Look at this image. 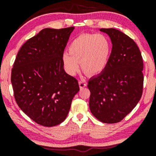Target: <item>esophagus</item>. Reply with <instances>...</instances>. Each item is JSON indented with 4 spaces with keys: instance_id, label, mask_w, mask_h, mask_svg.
Masks as SVG:
<instances>
[{
    "instance_id": "obj_1",
    "label": "esophagus",
    "mask_w": 156,
    "mask_h": 156,
    "mask_svg": "<svg viewBox=\"0 0 156 156\" xmlns=\"http://www.w3.org/2000/svg\"><path fill=\"white\" fill-rule=\"evenodd\" d=\"M78 83H79V87H80V89H83L85 87H87V83H86V81L84 80H79Z\"/></svg>"
}]
</instances>
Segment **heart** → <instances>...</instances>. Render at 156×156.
I'll use <instances>...</instances> for the list:
<instances>
[{"label":"heart","instance_id":"b5f03b06","mask_svg":"<svg viewBox=\"0 0 156 156\" xmlns=\"http://www.w3.org/2000/svg\"><path fill=\"white\" fill-rule=\"evenodd\" d=\"M112 43L103 34H85L76 38L69 46V53L62 55L66 72L74 76L80 67L89 75L100 73L108 64Z\"/></svg>","mask_w":156,"mask_h":156}]
</instances>
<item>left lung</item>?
I'll return each mask as SVG.
<instances>
[{
	"label": "left lung",
	"instance_id": "obj_1",
	"mask_svg": "<svg viewBox=\"0 0 156 156\" xmlns=\"http://www.w3.org/2000/svg\"><path fill=\"white\" fill-rule=\"evenodd\" d=\"M112 43L108 64L88 82L89 108L102 122L122 120L139 103L143 89V60L135 42L115 28H101Z\"/></svg>",
	"mask_w": 156,
	"mask_h": 156
}]
</instances>
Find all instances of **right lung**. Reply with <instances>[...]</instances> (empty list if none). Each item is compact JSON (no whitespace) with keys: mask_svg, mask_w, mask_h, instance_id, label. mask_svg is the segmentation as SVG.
<instances>
[{"mask_svg":"<svg viewBox=\"0 0 156 156\" xmlns=\"http://www.w3.org/2000/svg\"><path fill=\"white\" fill-rule=\"evenodd\" d=\"M74 28L42 29L16 56L11 77L15 101L27 116L42 126L62 123L79 91L78 80L66 73L62 61Z\"/></svg>","mask_w":156,"mask_h":156,"instance_id":"right-lung-1","label":"right lung"}]
</instances>
